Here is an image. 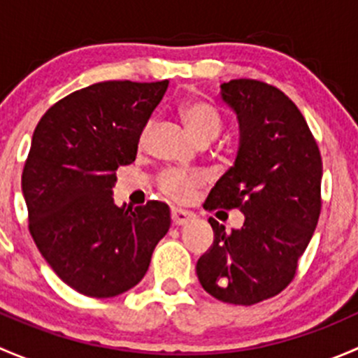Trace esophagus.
<instances>
[{
  "mask_svg": "<svg viewBox=\"0 0 358 358\" xmlns=\"http://www.w3.org/2000/svg\"><path fill=\"white\" fill-rule=\"evenodd\" d=\"M194 218V213L185 211V209H180V208H173L171 209V220H173V225H185L189 223L190 220Z\"/></svg>",
  "mask_w": 358,
  "mask_h": 358,
  "instance_id": "obj_1",
  "label": "esophagus"
}]
</instances>
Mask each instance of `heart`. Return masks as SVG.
<instances>
[{
    "instance_id": "b5f03b06",
    "label": "heart",
    "mask_w": 358,
    "mask_h": 358,
    "mask_svg": "<svg viewBox=\"0 0 358 358\" xmlns=\"http://www.w3.org/2000/svg\"><path fill=\"white\" fill-rule=\"evenodd\" d=\"M187 128L199 142H213L222 133L223 121L218 110L209 103H189L180 110ZM149 131V126L143 129V136ZM202 185V176L197 173H187L182 169H168L159 178V187L171 199L185 202L192 197L194 190Z\"/></svg>"
}]
</instances>
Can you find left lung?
<instances>
[{
  "label": "left lung",
  "instance_id": "1",
  "mask_svg": "<svg viewBox=\"0 0 358 358\" xmlns=\"http://www.w3.org/2000/svg\"><path fill=\"white\" fill-rule=\"evenodd\" d=\"M222 100L237 114L241 143L204 208L239 209L246 220L227 232L209 218L215 241L196 270L213 298L249 306L294 279L322 208V157L303 114L275 86L232 79L222 85Z\"/></svg>",
  "mask_w": 358,
  "mask_h": 358
}]
</instances>
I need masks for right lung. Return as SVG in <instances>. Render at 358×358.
<instances>
[{
	"instance_id": "obj_1",
	"label": "right lung",
	"mask_w": 358,
	"mask_h": 358,
	"mask_svg": "<svg viewBox=\"0 0 358 358\" xmlns=\"http://www.w3.org/2000/svg\"><path fill=\"white\" fill-rule=\"evenodd\" d=\"M168 81H103L50 107L22 171L29 232L53 272L92 298L131 289L171 225L168 204H114L115 169L131 164Z\"/></svg>"
}]
</instances>
